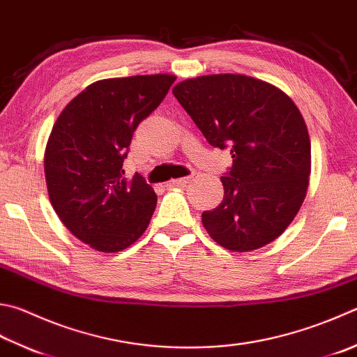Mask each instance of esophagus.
I'll return each mask as SVG.
<instances>
[{
    "label": "esophagus",
    "mask_w": 357,
    "mask_h": 357,
    "mask_svg": "<svg viewBox=\"0 0 357 357\" xmlns=\"http://www.w3.org/2000/svg\"><path fill=\"white\" fill-rule=\"evenodd\" d=\"M188 181H190V177H180V178L171 180V185H174V186H185Z\"/></svg>",
    "instance_id": "34e87169"
}]
</instances>
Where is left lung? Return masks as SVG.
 <instances>
[{
  "mask_svg": "<svg viewBox=\"0 0 357 357\" xmlns=\"http://www.w3.org/2000/svg\"><path fill=\"white\" fill-rule=\"evenodd\" d=\"M208 143L231 146L220 177L224 199L202 213L227 250L252 252L277 239L297 216L311 174V141L298 107L283 90L245 74H208L172 89Z\"/></svg>",
  "mask_w": 357,
  "mask_h": 357,
  "instance_id": "8db88e82",
  "label": "left lung"
}]
</instances>
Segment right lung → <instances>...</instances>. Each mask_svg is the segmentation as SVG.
I'll return each instance as SVG.
<instances>
[{"instance_id":"add662e5","label":"right lung","mask_w":357,"mask_h":357,"mask_svg":"<svg viewBox=\"0 0 357 357\" xmlns=\"http://www.w3.org/2000/svg\"><path fill=\"white\" fill-rule=\"evenodd\" d=\"M172 74L102 79L70 100L45 149V178L54 211L85 244L104 253L130 247L146 231L157 194L123 163L138 124L157 109Z\"/></svg>"}]
</instances>
